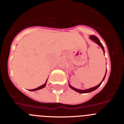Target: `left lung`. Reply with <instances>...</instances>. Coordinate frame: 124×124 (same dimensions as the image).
Returning a JSON list of instances; mask_svg holds the SVG:
<instances>
[{
  "mask_svg": "<svg viewBox=\"0 0 124 124\" xmlns=\"http://www.w3.org/2000/svg\"><path fill=\"white\" fill-rule=\"evenodd\" d=\"M90 39L91 40H93V41H94L95 43H97L98 45L100 46L101 47L102 50H103V51H104V46H103V45H102V43L100 42V41H99V38H98L97 37H96V36H94V35H91L90 36ZM106 74H105L104 77V78H103L102 81L101 82V83H99L98 85H97V86H95V87H91V88H90V89H86V90H81V89H78L74 88V87H73V86H71L70 83H69V86H70V87H71L72 89H73L74 91H75L78 92V93H90V92H92V91H93L96 90V89H97L98 87H99V86H101V84H102V81H104V79L105 77H106Z\"/></svg>",
  "mask_w": 124,
  "mask_h": 124,
  "instance_id": "1",
  "label": "left lung"
}]
</instances>
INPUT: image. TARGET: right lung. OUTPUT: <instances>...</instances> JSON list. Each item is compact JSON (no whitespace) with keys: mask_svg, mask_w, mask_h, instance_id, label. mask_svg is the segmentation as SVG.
Here are the masks:
<instances>
[{"mask_svg":"<svg viewBox=\"0 0 124 124\" xmlns=\"http://www.w3.org/2000/svg\"><path fill=\"white\" fill-rule=\"evenodd\" d=\"M46 81H47V80H46ZM46 83H45L44 84H43L42 86H40V87H37V88L36 89H30V91H37V90H39V89H41L43 88V87H45L46 86Z\"/></svg>","mask_w":124,"mask_h":124,"instance_id":"1","label":"right lung"}]
</instances>
